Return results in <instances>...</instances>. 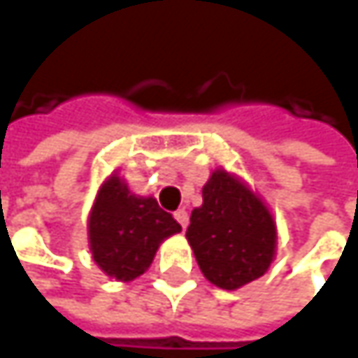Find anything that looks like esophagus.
<instances>
[{
  "mask_svg": "<svg viewBox=\"0 0 358 358\" xmlns=\"http://www.w3.org/2000/svg\"><path fill=\"white\" fill-rule=\"evenodd\" d=\"M174 217H176V222L182 226V230H186V226H188V213H186L184 209H178V211L174 213Z\"/></svg>",
  "mask_w": 358,
  "mask_h": 358,
  "instance_id": "1",
  "label": "esophagus"
}]
</instances>
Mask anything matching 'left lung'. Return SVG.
<instances>
[{"instance_id": "left-lung-1", "label": "left lung", "mask_w": 358, "mask_h": 358, "mask_svg": "<svg viewBox=\"0 0 358 358\" xmlns=\"http://www.w3.org/2000/svg\"><path fill=\"white\" fill-rule=\"evenodd\" d=\"M186 238L203 275L224 290L261 278L278 245L265 203L226 170H215L203 186V205L192 209Z\"/></svg>"}]
</instances>
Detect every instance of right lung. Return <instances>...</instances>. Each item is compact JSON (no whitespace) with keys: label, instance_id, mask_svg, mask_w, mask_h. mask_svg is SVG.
I'll return each mask as SVG.
<instances>
[{"label":"right lung","instance_id":"add662e5","mask_svg":"<svg viewBox=\"0 0 358 358\" xmlns=\"http://www.w3.org/2000/svg\"><path fill=\"white\" fill-rule=\"evenodd\" d=\"M180 224L153 196H136L120 176H109L89 215V247L95 263L120 282L143 275L159 245Z\"/></svg>","mask_w":358,"mask_h":358}]
</instances>
